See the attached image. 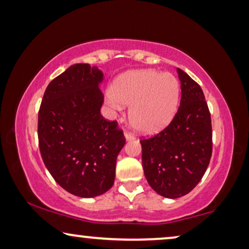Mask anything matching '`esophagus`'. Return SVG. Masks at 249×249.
I'll list each match as a JSON object with an SVG mask.
<instances>
[{
	"mask_svg": "<svg viewBox=\"0 0 249 249\" xmlns=\"http://www.w3.org/2000/svg\"><path fill=\"white\" fill-rule=\"evenodd\" d=\"M124 137L127 141H132L135 138L134 134H131V132H129V131H124Z\"/></svg>",
	"mask_w": 249,
	"mask_h": 249,
	"instance_id": "esophagus-1",
	"label": "esophagus"
}]
</instances>
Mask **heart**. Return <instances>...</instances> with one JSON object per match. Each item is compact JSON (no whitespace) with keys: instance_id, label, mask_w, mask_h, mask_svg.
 Wrapping results in <instances>:
<instances>
[{"instance_id":"obj_1","label":"heart","mask_w":249,"mask_h":249,"mask_svg":"<svg viewBox=\"0 0 249 249\" xmlns=\"http://www.w3.org/2000/svg\"><path fill=\"white\" fill-rule=\"evenodd\" d=\"M179 82L172 73L156 70L130 71L112 82L106 104L115 111L129 106L132 128L153 134L172 121L179 102Z\"/></svg>"}]
</instances>
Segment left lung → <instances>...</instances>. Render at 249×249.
<instances>
[{
    "instance_id": "obj_1",
    "label": "left lung",
    "mask_w": 249,
    "mask_h": 249,
    "mask_svg": "<svg viewBox=\"0 0 249 249\" xmlns=\"http://www.w3.org/2000/svg\"><path fill=\"white\" fill-rule=\"evenodd\" d=\"M180 104L168 127L142 140V162L148 184L158 195L176 199L188 195L202 178L211 161L212 120L202 89L177 69Z\"/></svg>"
}]
</instances>
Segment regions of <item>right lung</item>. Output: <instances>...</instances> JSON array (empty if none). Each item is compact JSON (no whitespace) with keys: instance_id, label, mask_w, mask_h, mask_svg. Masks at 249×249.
<instances>
[{"instance_id":"1","label":"right lung","mask_w":249,"mask_h":249,"mask_svg":"<svg viewBox=\"0 0 249 249\" xmlns=\"http://www.w3.org/2000/svg\"><path fill=\"white\" fill-rule=\"evenodd\" d=\"M104 74L89 64H74L47 87L38 111L41 157L53 179L81 198L112 188L118 154L125 144L117 121L102 117Z\"/></svg>"}]
</instances>
